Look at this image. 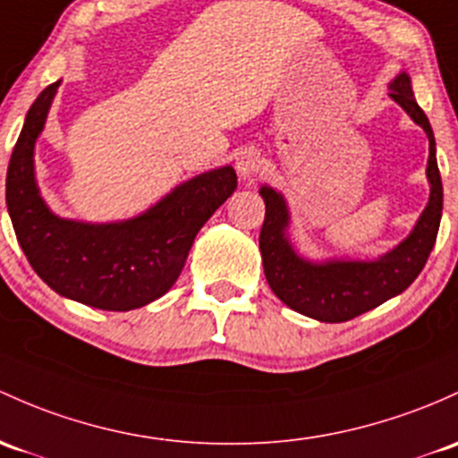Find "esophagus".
Masks as SVG:
<instances>
[{"label": "esophagus", "instance_id": "esophagus-1", "mask_svg": "<svg viewBox=\"0 0 458 458\" xmlns=\"http://www.w3.org/2000/svg\"><path fill=\"white\" fill-rule=\"evenodd\" d=\"M259 168H262V155H259V150L244 148L238 152V157H235V170H238V174L242 179L255 176Z\"/></svg>", "mask_w": 458, "mask_h": 458}]
</instances>
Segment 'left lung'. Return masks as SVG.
Listing matches in <instances>:
<instances>
[{
  "label": "left lung",
  "instance_id": "1",
  "mask_svg": "<svg viewBox=\"0 0 458 458\" xmlns=\"http://www.w3.org/2000/svg\"><path fill=\"white\" fill-rule=\"evenodd\" d=\"M388 87H391L388 96L412 117L415 124L426 131L430 141L426 168V176L430 181V199L404 242L371 262L362 259L310 262L297 255L286 235L290 216L284 196L268 185H262L259 190L267 203V216L259 231V250H262L268 286L288 308L317 321H349L358 314L377 308L386 299L404 293L426 267L428 255L435 247L441 209H444V185L437 165L435 135L426 113L415 102L408 73L402 72Z\"/></svg>",
  "mask_w": 458,
  "mask_h": 458
}]
</instances>
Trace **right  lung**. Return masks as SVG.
<instances>
[{"label":"right lung","mask_w":458,"mask_h":458,"mask_svg":"<svg viewBox=\"0 0 458 458\" xmlns=\"http://www.w3.org/2000/svg\"><path fill=\"white\" fill-rule=\"evenodd\" d=\"M58 85L38 93L13 148L6 205L14 233L34 273L54 293L113 312L141 308L172 288L196 233L233 194L238 176L231 165L209 170L122 223L58 218L38 194L32 159Z\"/></svg>","instance_id":"1"}]
</instances>
